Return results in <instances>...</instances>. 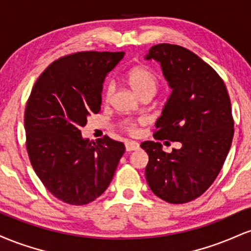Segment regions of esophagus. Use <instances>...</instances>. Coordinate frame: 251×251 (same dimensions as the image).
<instances>
[{
    "label": "esophagus",
    "mask_w": 251,
    "mask_h": 251,
    "mask_svg": "<svg viewBox=\"0 0 251 251\" xmlns=\"http://www.w3.org/2000/svg\"><path fill=\"white\" fill-rule=\"evenodd\" d=\"M125 146H126V151H128V152L135 151V150H139V144H138L137 142H132V140L126 142Z\"/></svg>",
    "instance_id": "34e87169"
}]
</instances>
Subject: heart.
<instances>
[{
  "mask_svg": "<svg viewBox=\"0 0 251 251\" xmlns=\"http://www.w3.org/2000/svg\"><path fill=\"white\" fill-rule=\"evenodd\" d=\"M128 82L133 91L139 97H143L144 94L151 93L153 94L157 92L158 85H159V79H158L157 74L153 71L150 70L149 67L145 66H139L135 67L128 73ZM114 92H116V82L114 80H109L106 85L105 88V100L109 101L113 97ZM125 128L127 129L129 133H134L135 125L133 123L126 122Z\"/></svg>",
  "mask_w": 251,
  "mask_h": 251,
  "instance_id": "1",
  "label": "heart"
}]
</instances>
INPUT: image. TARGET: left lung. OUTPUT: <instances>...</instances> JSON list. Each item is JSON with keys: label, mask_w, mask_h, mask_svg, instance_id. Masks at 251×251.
I'll return each mask as SVG.
<instances>
[{"label": "left lung", "mask_w": 251, "mask_h": 251, "mask_svg": "<svg viewBox=\"0 0 251 251\" xmlns=\"http://www.w3.org/2000/svg\"><path fill=\"white\" fill-rule=\"evenodd\" d=\"M145 59L160 63L172 89L153 137L180 144L166 153L160 143H142L146 180L163 201L188 203L210 188L226 162L234 137L229 94L217 72L181 46L159 43Z\"/></svg>", "instance_id": "8db88e82"}]
</instances>
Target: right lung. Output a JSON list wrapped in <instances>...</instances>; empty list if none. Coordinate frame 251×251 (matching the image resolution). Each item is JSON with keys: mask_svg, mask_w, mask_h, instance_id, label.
I'll return each mask as SVG.
<instances>
[{"mask_svg": "<svg viewBox=\"0 0 251 251\" xmlns=\"http://www.w3.org/2000/svg\"><path fill=\"white\" fill-rule=\"evenodd\" d=\"M124 51H79L50 63L34 85L25 112L27 152L51 195L85 205L108 188L125 152L105 135L92 144L80 128L99 113L102 83Z\"/></svg>", "mask_w": 251, "mask_h": 251, "instance_id": "obj_1", "label": "right lung"}]
</instances>
